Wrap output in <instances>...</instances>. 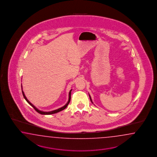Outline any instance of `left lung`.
<instances>
[{"label": "left lung", "instance_id": "8db88e82", "mask_svg": "<svg viewBox=\"0 0 157 157\" xmlns=\"http://www.w3.org/2000/svg\"><path fill=\"white\" fill-rule=\"evenodd\" d=\"M89 97H90V98L91 101V102H92V101H91V97L90 96V95H89ZM93 103V102H92Z\"/></svg>", "mask_w": 157, "mask_h": 157}]
</instances>
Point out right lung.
Returning a JSON list of instances; mask_svg holds the SVG:
<instances>
[{"instance_id": "1", "label": "right lung", "mask_w": 157, "mask_h": 157, "mask_svg": "<svg viewBox=\"0 0 157 157\" xmlns=\"http://www.w3.org/2000/svg\"><path fill=\"white\" fill-rule=\"evenodd\" d=\"M72 89L70 91V93H69V99H68V102H67V103L64 106H63L62 108H59V109H58L55 110H53V111H51V112H43V111H41V110H38V109H37L32 104H31L29 101L26 98V96L25 95V94H24V91L22 90V94L24 95V97L25 98V99L26 100V101L28 102L29 104L34 109H35V110L36 111V112H37L38 113H40V114H54V113H56L57 112H60V111H62L64 109H66L67 108V106H68V104L70 103V100H71V93Z\"/></svg>"}]
</instances>
